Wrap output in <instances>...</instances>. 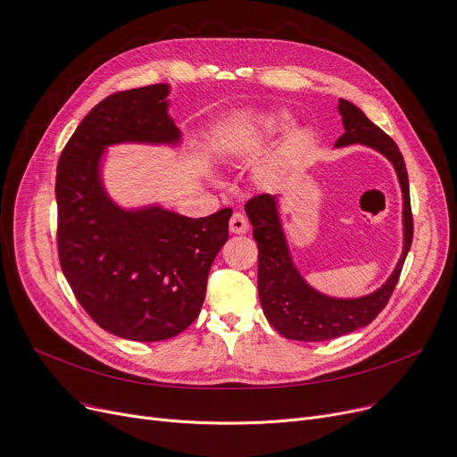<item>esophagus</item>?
<instances>
[{"mask_svg":"<svg viewBox=\"0 0 457 457\" xmlns=\"http://www.w3.org/2000/svg\"><path fill=\"white\" fill-rule=\"evenodd\" d=\"M228 228H230L232 234H245L249 230V221H247V218L244 216V213L236 212V213H232Z\"/></svg>","mask_w":457,"mask_h":457,"instance_id":"esophagus-1","label":"esophagus"}]
</instances>
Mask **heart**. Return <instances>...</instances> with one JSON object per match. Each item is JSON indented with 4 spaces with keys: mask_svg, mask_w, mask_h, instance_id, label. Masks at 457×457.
<instances>
[{
    "mask_svg": "<svg viewBox=\"0 0 457 457\" xmlns=\"http://www.w3.org/2000/svg\"><path fill=\"white\" fill-rule=\"evenodd\" d=\"M293 116L287 111H271V112H244L232 120L227 140H225V158L234 160L244 156L262 144H267L280 137L282 132L289 129ZM312 142V132L306 127L293 129L280 147L277 149L275 156L270 164L262 171V184L271 187L275 186L282 173L295 166L304 156L308 145Z\"/></svg>",
    "mask_w": 457,
    "mask_h": 457,
    "instance_id": "b5f03b06",
    "label": "heart"
}]
</instances>
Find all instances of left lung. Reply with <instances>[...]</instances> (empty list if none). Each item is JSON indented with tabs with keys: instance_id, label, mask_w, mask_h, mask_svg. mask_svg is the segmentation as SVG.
Listing matches in <instances>:
<instances>
[{
	"instance_id": "obj_1",
	"label": "left lung",
	"mask_w": 457,
	"mask_h": 457,
	"mask_svg": "<svg viewBox=\"0 0 457 457\" xmlns=\"http://www.w3.org/2000/svg\"><path fill=\"white\" fill-rule=\"evenodd\" d=\"M337 111L345 132L336 147L367 145L384 154L393 164L402 187V225H404V247L391 277L363 297L337 299L312 287L297 265L293 263L287 239L282 228L278 197L258 195L245 204L253 236L258 244V295L267 320L278 334L297 341H328L351 334L372 323L386 308L398 282L402 265L413 241V218L410 204V182L404 158L387 134L374 125L356 104L339 99Z\"/></svg>"
}]
</instances>
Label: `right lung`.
Returning a JSON list of instances; mask_svg holds the SVG:
<instances>
[{
	"mask_svg": "<svg viewBox=\"0 0 457 457\" xmlns=\"http://www.w3.org/2000/svg\"><path fill=\"white\" fill-rule=\"evenodd\" d=\"M170 92L151 85L97 103L68 140L55 182L59 260L79 304L103 330L144 343L197 319L232 216L230 208L197 220L160 204L123 208L106 192V147L180 145Z\"/></svg>",
	"mask_w": 457,
	"mask_h": 457,
	"instance_id": "obj_1",
	"label": "right lung"
}]
</instances>
